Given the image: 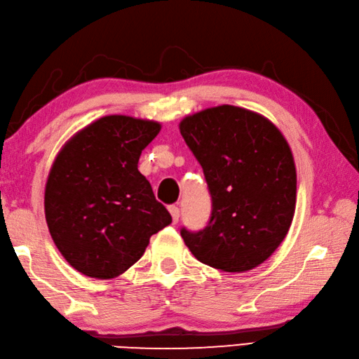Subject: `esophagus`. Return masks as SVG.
Segmentation results:
<instances>
[{"label": "esophagus", "instance_id": "34e87169", "mask_svg": "<svg viewBox=\"0 0 359 359\" xmlns=\"http://www.w3.org/2000/svg\"><path fill=\"white\" fill-rule=\"evenodd\" d=\"M169 212H170V215H172L173 223H178V220H180V208L177 206V204H170Z\"/></svg>", "mask_w": 359, "mask_h": 359}]
</instances>
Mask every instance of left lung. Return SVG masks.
Masks as SVG:
<instances>
[{
    "mask_svg": "<svg viewBox=\"0 0 359 359\" xmlns=\"http://www.w3.org/2000/svg\"><path fill=\"white\" fill-rule=\"evenodd\" d=\"M212 200L201 231L181 237L204 265L228 273L259 266L279 246L296 208V167L274 123L250 109L208 108L180 123Z\"/></svg>",
    "mask_w": 359,
    "mask_h": 359,
    "instance_id": "1",
    "label": "left lung"
}]
</instances>
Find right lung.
<instances>
[{
  "instance_id": "right-lung-1",
  "label": "right lung",
  "mask_w": 359,
  "mask_h": 359,
  "mask_svg": "<svg viewBox=\"0 0 359 359\" xmlns=\"http://www.w3.org/2000/svg\"><path fill=\"white\" fill-rule=\"evenodd\" d=\"M153 121L105 116L71 139L55 158L45 190L46 223L69 265L113 279L142 257L149 240L172 223L137 170L156 137Z\"/></svg>"
}]
</instances>
